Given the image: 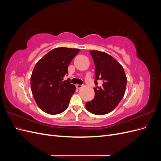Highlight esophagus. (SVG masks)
<instances>
[{"label": "esophagus", "mask_w": 161, "mask_h": 161, "mask_svg": "<svg viewBox=\"0 0 161 161\" xmlns=\"http://www.w3.org/2000/svg\"><path fill=\"white\" fill-rule=\"evenodd\" d=\"M76 88L77 89H81L82 88V85H79V84H77L76 85Z\"/></svg>", "instance_id": "obj_1"}]
</instances>
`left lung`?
<instances>
[{
	"label": "left lung",
	"instance_id": "8db88e82",
	"mask_svg": "<svg viewBox=\"0 0 161 161\" xmlns=\"http://www.w3.org/2000/svg\"><path fill=\"white\" fill-rule=\"evenodd\" d=\"M95 67V97L86 103V108L95 115H105L114 109L125 94L127 78L123 67L105 52L91 50ZM103 80L101 87L97 80Z\"/></svg>",
	"mask_w": 161,
	"mask_h": 161
}]
</instances>
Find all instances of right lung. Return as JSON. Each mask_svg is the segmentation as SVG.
Wrapping results in <instances>:
<instances>
[{
	"instance_id": "right-lung-1",
	"label": "right lung",
	"mask_w": 161,
	"mask_h": 161,
	"mask_svg": "<svg viewBox=\"0 0 161 161\" xmlns=\"http://www.w3.org/2000/svg\"><path fill=\"white\" fill-rule=\"evenodd\" d=\"M76 48L57 47L39 60L31 76V89L37 105L47 114L64 111L76 90L70 79L63 80L68 67L79 52Z\"/></svg>"
}]
</instances>
